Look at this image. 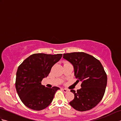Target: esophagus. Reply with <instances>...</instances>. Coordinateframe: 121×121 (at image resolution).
Here are the masks:
<instances>
[{"label": "esophagus", "instance_id": "esophagus-1", "mask_svg": "<svg viewBox=\"0 0 121 121\" xmlns=\"http://www.w3.org/2000/svg\"><path fill=\"white\" fill-rule=\"evenodd\" d=\"M62 91L65 92V93H66V92H68L69 91V90L67 89H65V88H62Z\"/></svg>", "mask_w": 121, "mask_h": 121}]
</instances>
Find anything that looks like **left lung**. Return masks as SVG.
<instances>
[{
  "label": "left lung",
  "mask_w": 121,
  "mask_h": 121,
  "mask_svg": "<svg viewBox=\"0 0 121 121\" xmlns=\"http://www.w3.org/2000/svg\"><path fill=\"white\" fill-rule=\"evenodd\" d=\"M63 58L74 67V75L81 82V88L75 91L70 104L79 111L96 107L102 100L107 84V76L101 62L93 56L83 52L64 53Z\"/></svg>",
  "instance_id": "left-lung-1"
}]
</instances>
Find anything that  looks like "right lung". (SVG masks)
Here are the masks:
<instances>
[{
  "mask_svg": "<svg viewBox=\"0 0 121 121\" xmlns=\"http://www.w3.org/2000/svg\"><path fill=\"white\" fill-rule=\"evenodd\" d=\"M62 54L35 53L23 61L18 67L15 88L22 102L29 108L40 111L46 108L54 98L58 87L48 88L42 85L53 65L60 60Z\"/></svg>",
  "mask_w": 121,
  "mask_h": 121,
  "instance_id": "right-lung-1",
  "label": "right lung"
}]
</instances>
